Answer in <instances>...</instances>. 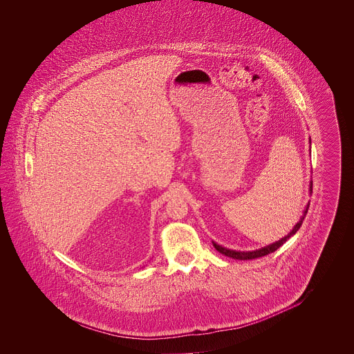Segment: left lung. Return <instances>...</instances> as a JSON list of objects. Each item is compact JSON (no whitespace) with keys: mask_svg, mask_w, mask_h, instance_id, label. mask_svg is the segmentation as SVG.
<instances>
[{"mask_svg":"<svg viewBox=\"0 0 354 354\" xmlns=\"http://www.w3.org/2000/svg\"><path fill=\"white\" fill-rule=\"evenodd\" d=\"M310 192H312V183H310ZM308 207H309V204L306 205V208L304 209V215L301 216V219L297 222V225L293 227V230L288 234V236H285L283 239H281L279 241H277V243H274V244H270V245H267V247H264V248H260V250H256V251H248V252H241V251H233V250H227V248H223V247H221V245H218V244H215V243H212L214 244V247H215V250L218 251L219 253H222V254H225V256H229V257H232V259H239V260H251V259H256V257H261V256H266V254H268V253L275 252L281 245H283L293 234H296L297 233V230L301 227V225H303L304 218H305V215H306V211H308Z\"/></svg>","mask_w":354,"mask_h":354,"instance_id":"1","label":"left lung"}]
</instances>
